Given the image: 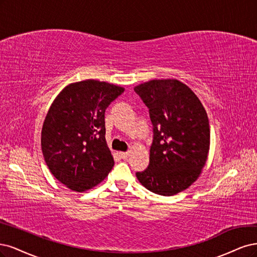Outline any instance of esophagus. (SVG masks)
Returning a JSON list of instances; mask_svg holds the SVG:
<instances>
[{
  "label": "esophagus",
  "instance_id": "34e87169",
  "mask_svg": "<svg viewBox=\"0 0 257 257\" xmlns=\"http://www.w3.org/2000/svg\"><path fill=\"white\" fill-rule=\"evenodd\" d=\"M119 155L122 159H127L129 157V152H123V153H120Z\"/></svg>",
  "mask_w": 257,
  "mask_h": 257
}]
</instances>
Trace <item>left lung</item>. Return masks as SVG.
Segmentation results:
<instances>
[{
  "label": "left lung",
  "mask_w": 257,
  "mask_h": 257,
  "mask_svg": "<svg viewBox=\"0 0 257 257\" xmlns=\"http://www.w3.org/2000/svg\"><path fill=\"white\" fill-rule=\"evenodd\" d=\"M154 126L150 164L136 175L150 191L175 195L191 186L205 167L210 145L207 113L192 89L176 79L135 87Z\"/></svg>",
  "instance_id": "obj_1"
}]
</instances>
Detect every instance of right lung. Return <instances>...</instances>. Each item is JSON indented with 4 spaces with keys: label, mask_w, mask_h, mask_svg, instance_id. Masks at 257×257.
Returning <instances> with one entry per match:
<instances>
[{
    "label": "right lung",
    "mask_w": 257,
    "mask_h": 257,
    "mask_svg": "<svg viewBox=\"0 0 257 257\" xmlns=\"http://www.w3.org/2000/svg\"><path fill=\"white\" fill-rule=\"evenodd\" d=\"M125 88L98 80L64 87L41 129V151L52 175L72 191L100 184L114 165L105 141L104 112Z\"/></svg>",
    "instance_id": "right-lung-1"
}]
</instances>
